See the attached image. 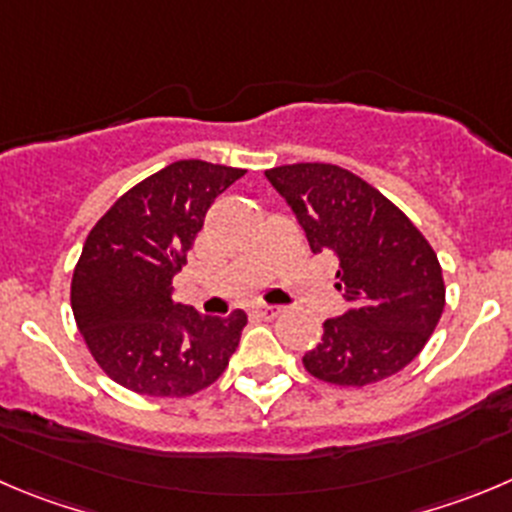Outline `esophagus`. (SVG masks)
Listing matches in <instances>:
<instances>
[{"instance_id":"34e87169","label":"esophagus","mask_w":512,"mask_h":512,"mask_svg":"<svg viewBox=\"0 0 512 512\" xmlns=\"http://www.w3.org/2000/svg\"><path fill=\"white\" fill-rule=\"evenodd\" d=\"M255 310L262 315V318H278V315L283 313L280 305H267V303H257Z\"/></svg>"}]
</instances>
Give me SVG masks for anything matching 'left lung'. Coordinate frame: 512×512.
Listing matches in <instances>:
<instances>
[{"label": "left lung", "mask_w": 512, "mask_h": 512, "mask_svg": "<svg viewBox=\"0 0 512 512\" xmlns=\"http://www.w3.org/2000/svg\"><path fill=\"white\" fill-rule=\"evenodd\" d=\"M265 176L293 207L310 250L338 257L336 288L351 308L323 323L303 356L310 376L369 386L399 374L427 346L444 310L437 252L379 189L333 164H288Z\"/></svg>", "instance_id": "8db88e82"}]
</instances>
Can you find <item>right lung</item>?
<instances>
[{
    "label": "right lung",
    "instance_id": "1",
    "mask_svg": "<svg viewBox=\"0 0 512 512\" xmlns=\"http://www.w3.org/2000/svg\"><path fill=\"white\" fill-rule=\"evenodd\" d=\"M245 169L174 161L116 199L85 240L70 305L95 364L123 389L181 399L224 374L247 315L207 318L171 300L204 214Z\"/></svg>",
    "mask_w": 512,
    "mask_h": 512
}]
</instances>
